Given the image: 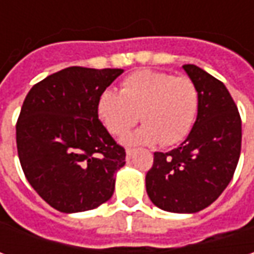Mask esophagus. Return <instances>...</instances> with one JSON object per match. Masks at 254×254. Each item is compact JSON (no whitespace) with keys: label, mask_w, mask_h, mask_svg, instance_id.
I'll return each instance as SVG.
<instances>
[{"label":"esophagus","mask_w":254,"mask_h":254,"mask_svg":"<svg viewBox=\"0 0 254 254\" xmlns=\"http://www.w3.org/2000/svg\"><path fill=\"white\" fill-rule=\"evenodd\" d=\"M132 154H134V148H127V150H126V155H127V158H131Z\"/></svg>","instance_id":"esophagus-1"}]
</instances>
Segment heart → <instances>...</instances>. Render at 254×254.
I'll list each match as a JSON object with an SVG mask.
<instances>
[{
	"label": "heart",
	"instance_id": "obj_1",
	"mask_svg": "<svg viewBox=\"0 0 254 254\" xmlns=\"http://www.w3.org/2000/svg\"><path fill=\"white\" fill-rule=\"evenodd\" d=\"M199 112V92L188 76L141 69L122 82L120 93L106 89L97 100V114L113 135H123L138 119L140 130L126 138L132 144L174 145L187 138Z\"/></svg>",
	"mask_w": 254,
	"mask_h": 254
}]
</instances>
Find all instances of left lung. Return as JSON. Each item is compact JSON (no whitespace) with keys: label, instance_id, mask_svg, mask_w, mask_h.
Returning a JSON list of instances; mask_svg holds the SVG:
<instances>
[{"label":"left lung","instance_id":"1","mask_svg":"<svg viewBox=\"0 0 254 254\" xmlns=\"http://www.w3.org/2000/svg\"><path fill=\"white\" fill-rule=\"evenodd\" d=\"M199 92V112L178 148L154 152L145 187L154 205L167 212L205 209L229 185L242 147V120L225 84L195 64H184Z\"/></svg>","mask_w":254,"mask_h":254}]
</instances>
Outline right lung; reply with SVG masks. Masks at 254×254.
<instances>
[{"label": "right lung", "instance_id": "right-lung-1", "mask_svg": "<svg viewBox=\"0 0 254 254\" xmlns=\"http://www.w3.org/2000/svg\"><path fill=\"white\" fill-rule=\"evenodd\" d=\"M123 69L70 66L34 84L16 122L25 177L42 199L64 213L112 198L126 150L99 120L97 100Z\"/></svg>", "mask_w": 254, "mask_h": 254}]
</instances>
